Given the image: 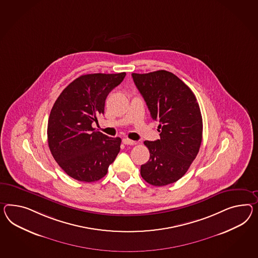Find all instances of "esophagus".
I'll return each instance as SVG.
<instances>
[{
	"instance_id": "1",
	"label": "esophagus",
	"mask_w": 258,
	"mask_h": 258,
	"mask_svg": "<svg viewBox=\"0 0 258 258\" xmlns=\"http://www.w3.org/2000/svg\"><path fill=\"white\" fill-rule=\"evenodd\" d=\"M122 143L125 144V145H135L136 144V141H133L128 139H122Z\"/></svg>"
}]
</instances>
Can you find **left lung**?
<instances>
[{"label": "left lung", "mask_w": 258, "mask_h": 258, "mask_svg": "<svg viewBox=\"0 0 258 258\" xmlns=\"http://www.w3.org/2000/svg\"><path fill=\"white\" fill-rule=\"evenodd\" d=\"M153 120L159 122L160 139L144 141L149 161L140 174L153 186L176 182L189 169L199 152L203 122L199 103L191 89L165 70L132 74Z\"/></svg>", "instance_id": "left-lung-1"}]
</instances>
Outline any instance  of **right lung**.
Returning <instances> with one entry per match:
<instances>
[{"mask_svg":"<svg viewBox=\"0 0 258 258\" xmlns=\"http://www.w3.org/2000/svg\"><path fill=\"white\" fill-rule=\"evenodd\" d=\"M125 76V72L80 76L55 101L47 142L53 158L71 178L83 182L99 180L117 157L121 139L96 132L92 124L105 112L108 93Z\"/></svg>","mask_w":258,"mask_h":258,"instance_id":"1","label":"right lung"}]
</instances>
